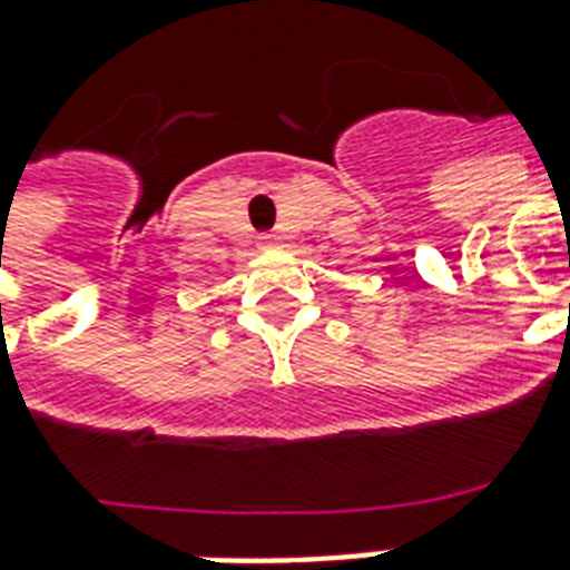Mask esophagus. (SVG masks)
<instances>
[{"label": "esophagus", "instance_id": "esophagus-1", "mask_svg": "<svg viewBox=\"0 0 570 570\" xmlns=\"http://www.w3.org/2000/svg\"><path fill=\"white\" fill-rule=\"evenodd\" d=\"M259 244H263V247H274V244H277V235H259Z\"/></svg>", "mask_w": 570, "mask_h": 570}]
</instances>
